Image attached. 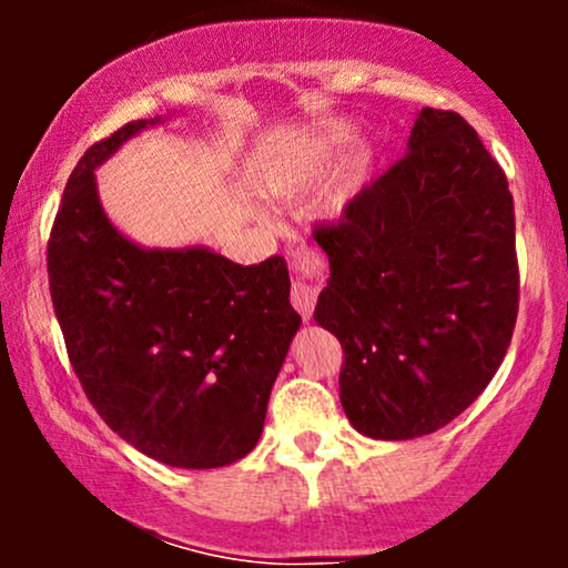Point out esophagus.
<instances>
[{
	"mask_svg": "<svg viewBox=\"0 0 568 568\" xmlns=\"http://www.w3.org/2000/svg\"><path fill=\"white\" fill-rule=\"evenodd\" d=\"M293 266H296V280H293L291 285V302L298 310V315H302L304 321H310L317 298L315 275L321 272L323 262L315 251H298L296 256H293Z\"/></svg>",
	"mask_w": 568,
	"mask_h": 568,
	"instance_id": "1",
	"label": "esophagus"
}]
</instances>
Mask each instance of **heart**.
<instances>
[{
  "label": "heart",
  "mask_w": 568,
  "mask_h": 568,
  "mask_svg": "<svg viewBox=\"0 0 568 568\" xmlns=\"http://www.w3.org/2000/svg\"><path fill=\"white\" fill-rule=\"evenodd\" d=\"M355 125L349 120H325L317 125L291 135L277 143L275 152L264 160L262 173H258V189L266 197L288 200L310 189L325 173V168L334 162L338 149L352 141ZM376 149L374 143L361 141L352 146L342 160L336 162L334 171L325 175V181L312 194L310 211L317 219H338L347 213L352 200L361 194L368 184L371 171H374Z\"/></svg>",
  "instance_id": "b5f03b06"
}]
</instances>
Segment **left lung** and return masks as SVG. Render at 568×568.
Returning a JSON list of instances; mask_svg holds the SVG:
<instances>
[{
    "mask_svg": "<svg viewBox=\"0 0 568 568\" xmlns=\"http://www.w3.org/2000/svg\"><path fill=\"white\" fill-rule=\"evenodd\" d=\"M315 321L344 347V414L374 440L456 419L497 374L518 315L513 194L478 133L422 109L406 158L317 226Z\"/></svg>",
    "mask_w": 568,
    "mask_h": 568,
    "instance_id": "left-lung-1",
    "label": "left lung"
}]
</instances>
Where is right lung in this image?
I'll return each mask as SVG.
<instances>
[{"label":"right lung","instance_id":"add662e5","mask_svg":"<svg viewBox=\"0 0 568 568\" xmlns=\"http://www.w3.org/2000/svg\"><path fill=\"white\" fill-rule=\"evenodd\" d=\"M168 120L130 122L77 162L48 243L50 296L101 419L162 465L213 470L262 438L302 317L283 256L243 266L205 245L146 247L106 216L95 171Z\"/></svg>","mask_w":568,"mask_h":568}]
</instances>
